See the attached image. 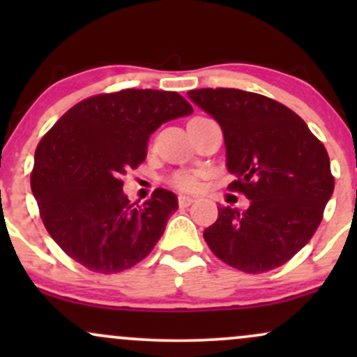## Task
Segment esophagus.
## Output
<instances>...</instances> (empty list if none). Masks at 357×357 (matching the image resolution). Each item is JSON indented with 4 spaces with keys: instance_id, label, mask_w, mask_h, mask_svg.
Returning a JSON list of instances; mask_svg holds the SVG:
<instances>
[{
    "instance_id": "34e87169",
    "label": "esophagus",
    "mask_w": 357,
    "mask_h": 357,
    "mask_svg": "<svg viewBox=\"0 0 357 357\" xmlns=\"http://www.w3.org/2000/svg\"><path fill=\"white\" fill-rule=\"evenodd\" d=\"M192 202H195V198H192V196H188V195H179V196H178L179 206H183V208L190 206V204H191Z\"/></svg>"
}]
</instances>
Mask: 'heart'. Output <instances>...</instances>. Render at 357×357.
Here are the masks:
<instances>
[{
  "mask_svg": "<svg viewBox=\"0 0 357 357\" xmlns=\"http://www.w3.org/2000/svg\"><path fill=\"white\" fill-rule=\"evenodd\" d=\"M173 184L179 190H196L198 188V178L195 174H176Z\"/></svg>",
  "mask_w": 357,
  "mask_h": 357,
  "instance_id": "heart-1",
  "label": "heart"
}]
</instances>
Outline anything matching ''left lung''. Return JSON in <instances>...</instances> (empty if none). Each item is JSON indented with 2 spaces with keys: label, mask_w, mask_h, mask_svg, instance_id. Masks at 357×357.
I'll return each instance as SVG.
<instances>
[{
  "label": "left lung",
  "mask_w": 357,
  "mask_h": 357,
  "mask_svg": "<svg viewBox=\"0 0 357 357\" xmlns=\"http://www.w3.org/2000/svg\"><path fill=\"white\" fill-rule=\"evenodd\" d=\"M188 97L220 124L235 176L228 188L250 199L243 211L218 208L203 233L208 247L241 272L280 267L312 238L333 196L326 147L296 112L260 93L199 89Z\"/></svg>",
  "instance_id": "left-lung-1"
}]
</instances>
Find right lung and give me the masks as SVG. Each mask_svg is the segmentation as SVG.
Here are the masks:
<instances>
[{
  "mask_svg": "<svg viewBox=\"0 0 357 357\" xmlns=\"http://www.w3.org/2000/svg\"><path fill=\"white\" fill-rule=\"evenodd\" d=\"M191 112L176 92L126 89L79 102L45 134L31 191L45 228L68 257L92 272L117 273L149 255L178 198L158 188L134 206L122 176L144 161L158 127Z\"/></svg>",
  "mask_w": 357,
  "mask_h": 357,
  "instance_id": "1",
  "label": "right lung"
}]
</instances>
